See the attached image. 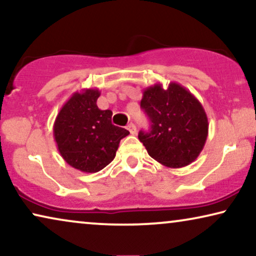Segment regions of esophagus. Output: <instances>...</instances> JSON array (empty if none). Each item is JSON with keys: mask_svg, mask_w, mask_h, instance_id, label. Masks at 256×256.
Wrapping results in <instances>:
<instances>
[{"mask_svg": "<svg viewBox=\"0 0 256 256\" xmlns=\"http://www.w3.org/2000/svg\"><path fill=\"white\" fill-rule=\"evenodd\" d=\"M127 129H128L129 132H130L132 135H135L136 134V126L134 124H129L127 126Z\"/></svg>", "mask_w": 256, "mask_h": 256, "instance_id": "esophagus-1", "label": "esophagus"}]
</instances>
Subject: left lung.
<instances>
[{
  "label": "left lung",
  "mask_w": 256,
  "mask_h": 256,
  "mask_svg": "<svg viewBox=\"0 0 256 256\" xmlns=\"http://www.w3.org/2000/svg\"><path fill=\"white\" fill-rule=\"evenodd\" d=\"M141 108L150 132L138 140L149 156L168 168H183L197 160L208 135V120L199 100L177 82L155 84L143 90Z\"/></svg>",
  "instance_id": "obj_1"
}]
</instances>
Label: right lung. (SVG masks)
I'll list each match as a JSON object with an SVG mask.
<instances>
[{"label":"right lung","instance_id":"1","mask_svg":"<svg viewBox=\"0 0 256 256\" xmlns=\"http://www.w3.org/2000/svg\"><path fill=\"white\" fill-rule=\"evenodd\" d=\"M100 90L76 92L60 108L54 124L58 152L65 162L82 172L93 174L107 166L116 155L127 129L112 124V110L96 106Z\"/></svg>","mask_w":256,"mask_h":256}]
</instances>
